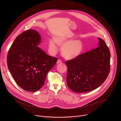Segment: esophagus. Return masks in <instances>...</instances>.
I'll list each match as a JSON object with an SVG mask.
<instances>
[{
  "label": "esophagus",
  "mask_w": 121,
  "mask_h": 121,
  "mask_svg": "<svg viewBox=\"0 0 121 121\" xmlns=\"http://www.w3.org/2000/svg\"><path fill=\"white\" fill-rule=\"evenodd\" d=\"M62 60H60V59H58V60H57V62H56V63L57 64H59V63H62Z\"/></svg>",
  "instance_id": "obj_1"
}]
</instances>
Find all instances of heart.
<instances>
[{
    "label": "heart",
    "mask_w": 121,
    "mask_h": 121,
    "mask_svg": "<svg viewBox=\"0 0 121 121\" xmlns=\"http://www.w3.org/2000/svg\"><path fill=\"white\" fill-rule=\"evenodd\" d=\"M57 44L62 46V55L64 58L68 60L78 57L82 53L84 47L83 42L80 39L72 40V39L64 36H56L54 40L48 42V49L51 54H54L58 50Z\"/></svg>",
    "instance_id": "1"
}]
</instances>
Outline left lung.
I'll return each mask as SVG.
<instances>
[{
	"instance_id": "1",
	"label": "left lung",
	"mask_w": 121,
	"mask_h": 121,
	"mask_svg": "<svg viewBox=\"0 0 121 121\" xmlns=\"http://www.w3.org/2000/svg\"><path fill=\"white\" fill-rule=\"evenodd\" d=\"M98 39V47L66 61L67 85L75 92L94 90L105 81L109 74L110 52L104 41Z\"/></svg>"
}]
</instances>
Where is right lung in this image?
Instances as JSON below:
<instances>
[{"label": "right lung", "instance_id": "right-lung-1", "mask_svg": "<svg viewBox=\"0 0 121 121\" xmlns=\"http://www.w3.org/2000/svg\"><path fill=\"white\" fill-rule=\"evenodd\" d=\"M41 40L36 30H27L17 36L8 55L9 71L16 83L27 91L35 92L42 87L57 61L38 46Z\"/></svg>", "mask_w": 121, "mask_h": 121}]
</instances>
